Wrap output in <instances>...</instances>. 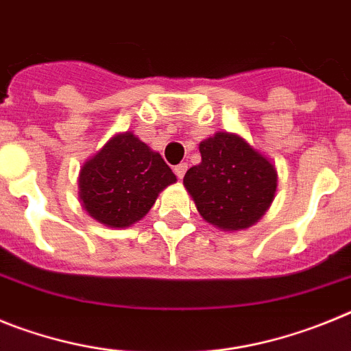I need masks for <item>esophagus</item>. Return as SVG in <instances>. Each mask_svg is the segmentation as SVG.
Here are the masks:
<instances>
[{"label":"esophagus","mask_w":351,"mask_h":351,"mask_svg":"<svg viewBox=\"0 0 351 351\" xmlns=\"http://www.w3.org/2000/svg\"><path fill=\"white\" fill-rule=\"evenodd\" d=\"M186 170H188V163H179V165H176L173 172H176V176H178L179 179H182L184 178Z\"/></svg>","instance_id":"esophagus-1"}]
</instances>
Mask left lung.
I'll return each mask as SVG.
<instances>
[{
  "label": "left lung",
  "mask_w": 351,
  "mask_h": 351,
  "mask_svg": "<svg viewBox=\"0 0 351 351\" xmlns=\"http://www.w3.org/2000/svg\"><path fill=\"white\" fill-rule=\"evenodd\" d=\"M202 163L184 176L186 190L210 225L247 228L262 218L276 191L274 165L237 135L216 133L200 144Z\"/></svg>",
  "instance_id": "left-lung-1"
}]
</instances>
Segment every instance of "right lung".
<instances>
[{
    "mask_svg": "<svg viewBox=\"0 0 351 351\" xmlns=\"http://www.w3.org/2000/svg\"><path fill=\"white\" fill-rule=\"evenodd\" d=\"M176 182L163 158L133 133H121L80 170V200L89 216L112 228L144 218L158 193Z\"/></svg>",
    "mask_w": 351,
    "mask_h": 351,
    "instance_id": "add662e5",
    "label": "right lung"
}]
</instances>
